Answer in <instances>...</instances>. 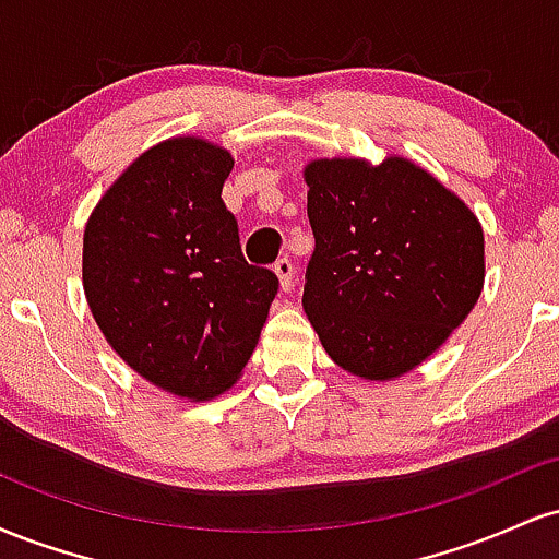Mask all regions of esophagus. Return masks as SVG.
<instances>
[{
  "label": "esophagus",
  "mask_w": 559,
  "mask_h": 559,
  "mask_svg": "<svg viewBox=\"0 0 559 559\" xmlns=\"http://www.w3.org/2000/svg\"><path fill=\"white\" fill-rule=\"evenodd\" d=\"M273 271H275V275H278L281 288H284V292H292L294 288V262L288 258H281L273 265Z\"/></svg>",
  "instance_id": "1"
}]
</instances>
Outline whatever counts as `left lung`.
I'll return each instance as SVG.
<instances>
[{"label":"left lung","instance_id":"left-lung-1","mask_svg":"<svg viewBox=\"0 0 559 559\" xmlns=\"http://www.w3.org/2000/svg\"><path fill=\"white\" fill-rule=\"evenodd\" d=\"M305 181L316 252L301 307L338 368L400 378L471 316L484 288V228L404 157L312 159Z\"/></svg>","mask_w":559,"mask_h":559}]
</instances>
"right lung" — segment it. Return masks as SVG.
<instances>
[{
	"instance_id": "obj_1",
	"label": "right lung",
	"mask_w": 559,
	"mask_h": 559,
	"mask_svg": "<svg viewBox=\"0 0 559 559\" xmlns=\"http://www.w3.org/2000/svg\"><path fill=\"white\" fill-rule=\"evenodd\" d=\"M234 157L197 136L128 165L83 230V292L110 346L186 400L236 383L258 346L278 278L249 265L221 191Z\"/></svg>"
}]
</instances>
